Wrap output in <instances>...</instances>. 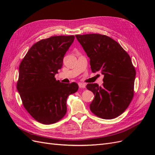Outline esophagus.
Here are the masks:
<instances>
[{
    "label": "esophagus",
    "instance_id": "esophagus-1",
    "mask_svg": "<svg viewBox=\"0 0 155 155\" xmlns=\"http://www.w3.org/2000/svg\"><path fill=\"white\" fill-rule=\"evenodd\" d=\"M79 88H85V84L82 83H79Z\"/></svg>",
    "mask_w": 155,
    "mask_h": 155
}]
</instances>
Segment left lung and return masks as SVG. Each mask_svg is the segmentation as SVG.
Listing matches in <instances>:
<instances>
[{
  "label": "left lung",
  "instance_id": "left-lung-1",
  "mask_svg": "<svg viewBox=\"0 0 155 155\" xmlns=\"http://www.w3.org/2000/svg\"><path fill=\"white\" fill-rule=\"evenodd\" d=\"M88 57L92 72L104 76L103 86L88 83L87 88L94 94L90 104L94 114L113 119L129 105L134 95L136 70L129 54L119 43L105 35H76Z\"/></svg>",
  "mask_w": 155,
  "mask_h": 155
}]
</instances>
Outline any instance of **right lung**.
<instances>
[{"instance_id": "add662e5", "label": "right lung", "mask_w": 155, "mask_h": 155, "mask_svg": "<svg viewBox=\"0 0 155 155\" xmlns=\"http://www.w3.org/2000/svg\"><path fill=\"white\" fill-rule=\"evenodd\" d=\"M74 35L54 36L33 45L21 61L17 85L26 110L43 124L57 122L66 114L68 96L78 90L76 83L55 78Z\"/></svg>"}]
</instances>
